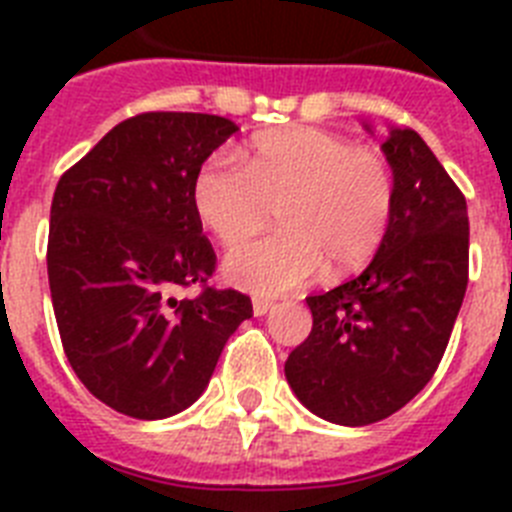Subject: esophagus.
Instances as JSON below:
<instances>
[{
  "label": "esophagus",
  "instance_id": "obj_1",
  "mask_svg": "<svg viewBox=\"0 0 512 512\" xmlns=\"http://www.w3.org/2000/svg\"><path fill=\"white\" fill-rule=\"evenodd\" d=\"M271 310V302L269 300H253V315L256 318H261V315H266V312Z\"/></svg>",
  "mask_w": 512,
  "mask_h": 512
}]
</instances>
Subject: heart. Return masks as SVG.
Listing matches in <instances>:
<instances>
[{"label": "heart", "instance_id": "b5f03b06", "mask_svg": "<svg viewBox=\"0 0 512 512\" xmlns=\"http://www.w3.org/2000/svg\"><path fill=\"white\" fill-rule=\"evenodd\" d=\"M192 207L223 246H241L279 215V233L225 259V277L253 295H282L372 259L395 210V174L382 151L318 128L266 133L246 161L212 151L194 174Z\"/></svg>", "mask_w": 512, "mask_h": 512}]
</instances>
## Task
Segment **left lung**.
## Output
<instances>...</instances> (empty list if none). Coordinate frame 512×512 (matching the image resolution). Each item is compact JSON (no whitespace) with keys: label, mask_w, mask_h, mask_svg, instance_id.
<instances>
[{"label":"left lung","mask_w":512,"mask_h":512,"mask_svg":"<svg viewBox=\"0 0 512 512\" xmlns=\"http://www.w3.org/2000/svg\"><path fill=\"white\" fill-rule=\"evenodd\" d=\"M395 210L372 264L307 297L310 336L284 374L297 400L338 425H369L405 408L441 364L469 279L467 200L415 130L382 143Z\"/></svg>","instance_id":"obj_1"}]
</instances>
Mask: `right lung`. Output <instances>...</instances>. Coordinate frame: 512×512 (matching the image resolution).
Listing matches in <instances>:
<instances>
[{
    "instance_id": "obj_1",
    "label": "right lung",
    "mask_w": 512,
    "mask_h": 512,
    "mask_svg": "<svg viewBox=\"0 0 512 512\" xmlns=\"http://www.w3.org/2000/svg\"><path fill=\"white\" fill-rule=\"evenodd\" d=\"M235 130L202 112L135 115L58 182L48 233L58 333L81 384L117 413L161 420L187 410L251 318L235 289L176 300L215 271L192 182Z\"/></svg>"
}]
</instances>
